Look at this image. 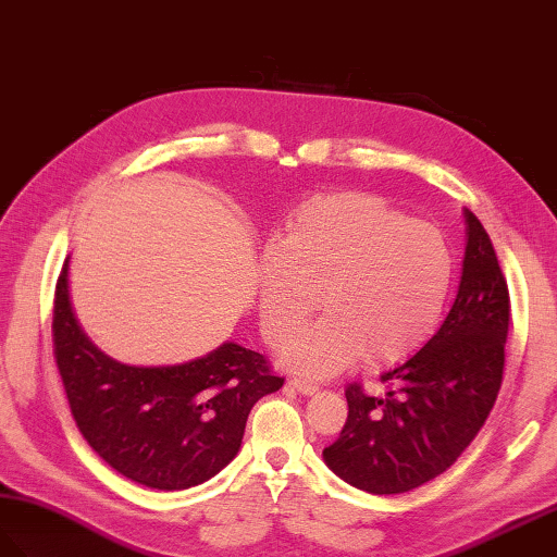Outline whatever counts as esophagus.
Wrapping results in <instances>:
<instances>
[{"instance_id": "esophagus-1", "label": "esophagus", "mask_w": 557, "mask_h": 557, "mask_svg": "<svg viewBox=\"0 0 557 557\" xmlns=\"http://www.w3.org/2000/svg\"><path fill=\"white\" fill-rule=\"evenodd\" d=\"M288 386H293L297 394H302V396H313L315 391H319V386L311 384V382H305V380H290Z\"/></svg>"}]
</instances>
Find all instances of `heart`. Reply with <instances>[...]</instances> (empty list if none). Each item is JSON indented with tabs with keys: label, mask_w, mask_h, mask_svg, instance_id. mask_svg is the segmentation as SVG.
<instances>
[{
	"label": "heart",
	"mask_w": 557,
	"mask_h": 557,
	"mask_svg": "<svg viewBox=\"0 0 557 557\" xmlns=\"http://www.w3.org/2000/svg\"><path fill=\"white\" fill-rule=\"evenodd\" d=\"M453 283L441 232L405 220L370 194H330L299 206L260 262V325L288 344L319 309L325 319L285 354L307 377H327L368 354L394 363L438 325Z\"/></svg>",
	"instance_id": "1"
}]
</instances>
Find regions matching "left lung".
Instances as JSON below:
<instances>
[{
    "label": "left lung",
    "instance_id": "obj_1",
    "mask_svg": "<svg viewBox=\"0 0 557 557\" xmlns=\"http://www.w3.org/2000/svg\"><path fill=\"white\" fill-rule=\"evenodd\" d=\"M466 250L453 309L422 349L382 374L384 396L347 388L349 414L327 469L370 494H400L447 471L483 429L504 377L508 285L480 220L463 208Z\"/></svg>",
    "mask_w": 557,
    "mask_h": 557
}]
</instances>
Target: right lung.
I'll use <instances>...</instances> for the list:
<instances>
[{
	"mask_svg": "<svg viewBox=\"0 0 557 557\" xmlns=\"http://www.w3.org/2000/svg\"><path fill=\"white\" fill-rule=\"evenodd\" d=\"M53 354L74 422L116 473L177 492L218 475L242 449L252 405L283 386L262 354L224 342L175 366H128L100 351L58 278Z\"/></svg>",
	"mask_w": 557,
	"mask_h": 557,
	"instance_id": "add662e5",
	"label": "right lung"
}]
</instances>
